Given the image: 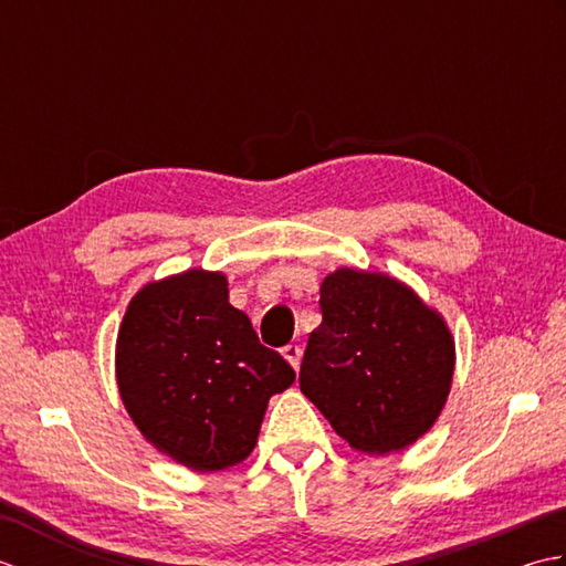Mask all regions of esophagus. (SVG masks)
<instances>
[{
  "mask_svg": "<svg viewBox=\"0 0 566 566\" xmlns=\"http://www.w3.org/2000/svg\"><path fill=\"white\" fill-rule=\"evenodd\" d=\"M282 355H284L286 363H290L294 369H298V365H302V355H304V350H302V345L290 343V345H284V347H282Z\"/></svg>",
  "mask_w": 566,
  "mask_h": 566,
  "instance_id": "1",
  "label": "esophagus"
}]
</instances>
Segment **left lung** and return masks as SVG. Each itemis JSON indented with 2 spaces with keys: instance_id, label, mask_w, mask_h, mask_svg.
Here are the masks:
<instances>
[{
  "instance_id": "left-lung-1",
  "label": "left lung",
  "mask_w": 566,
  "mask_h": 566,
  "mask_svg": "<svg viewBox=\"0 0 566 566\" xmlns=\"http://www.w3.org/2000/svg\"><path fill=\"white\" fill-rule=\"evenodd\" d=\"M298 387L350 448L389 454L436 423L452 387L448 323L411 286L340 268L321 284Z\"/></svg>"
}]
</instances>
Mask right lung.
<instances>
[{
	"mask_svg": "<svg viewBox=\"0 0 566 566\" xmlns=\"http://www.w3.org/2000/svg\"><path fill=\"white\" fill-rule=\"evenodd\" d=\"M294 369L228 302L221 272L187 270L130 298L116 338V384L153 448L195 472L243 462L270 396Z\"/></svg>",
	"mask_w": 566,
	"mask_h": 566,
	"instance_id": "obj_1",
	"label": "right lung"
}]
</instances>
